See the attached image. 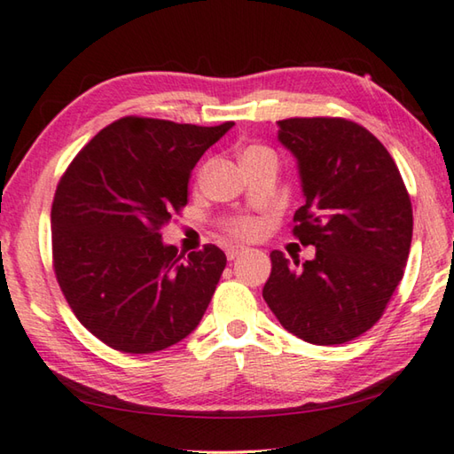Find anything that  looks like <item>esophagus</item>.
<instances>
[{
    "label": "esophagus",
    "instance_id": "1",
    "mask_svg": "<svg viewBox=\"0 0 454 454\" xmlns=\"http://www.w3.org/2000/svg\"><path fill=\"white\" fill-rule=\"evenodd\" d=\"M244 246H230V248H226V256H228V260H234V258H238L240 254H244Z\"/></svg>",
    "mask_w": 454,
    "mask_h": 454
}]
</instances>
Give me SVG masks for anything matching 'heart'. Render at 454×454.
Instances as JSON below:
<instances>
[{"label": "heart", "mask_w": 454, "mask_h": 454, "mask_svg": "<svg viewBox=\"0 0 454 454\" xmlns=\"http://www.w3.org/2000/svg\"><path fill=\"white\" fill-rule=\"evenodd\" d=\"M258 152H266V150L260 148V145H250V148L244 150L242 158L252 156V153H258ZM226 230L230 234H234L238 238H254V236L262 232V222L256 220V218H248V216L230 218L226 222Z\"/></svg>", "instance_id": "1"}]
</instances>
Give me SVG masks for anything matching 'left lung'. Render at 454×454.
Returning a JSON list of instances; mask_svg holds the SVG:
<instances>
[{
    "mask_svg": "<svg viewBox=\"0 0 454 454\" xmlns=\"http://www.w3.org/2000/svg\"><path fill=\"white\" fill-rule=\"evenodd\" d=\"M278 128L304 192L292 232L317 256L290 264L270 252L262 296L302 340L348 342L380 320L403 280L412 240L409 192L388 150L355 121L288 118Z\"/></svg>",
    "mask_w": 454,
    "mask_h": 454,
    "instance_id": "8db88e82",
    "label": "left lung"
}]
</instances>
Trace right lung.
<instances>
[{"label": "right lung", "instance_id": "1", "mask_svg": "<svg viewBox=\"0 0 454 454\" xmlns=\"http://www.w3.org/2000/svg\"><path fill=\"white\" fill-rule=\"evenodd\" d=\"M232 126L120 118L61 176L51 204L53 270L78 320L114 350H164L208 309L226 254L214 244L178 254L160 230L188 204L198 160Z\"/></svg>", "mask_w": 454, "mask_h": 454}]
</instances>
